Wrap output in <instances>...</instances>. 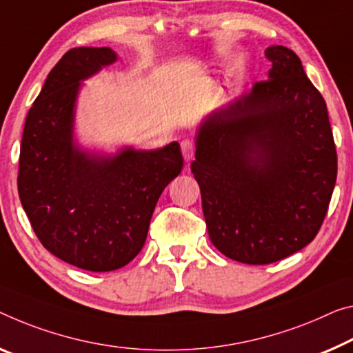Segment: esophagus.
Returning a JSON list of instances; mask_svg holds the SVG:
<instances>
[{"mask_svg":"<svg viewBox=\"0 0 353 353\" xmlns=\"http://www.w3.org/2000/svg\"><path fill=\"white\" fill-rule=\"evenodd\" d=\"M181 151H183V156L186 161H191L194 158V153H195V146L191 142V140H183L181 142Z\"/></svg>","mask_w":353,"mask_h":353,"instance_id":"esophagus-1","label":"esophagus"}]
</instances>
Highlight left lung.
<instances>
[{"mask_svg": "<svg viewBox=\"0 0 353 353\" xmlns=\"http://www.w3.org/2000/svg\"><path fill=\"white\" fill-rule=\"evenodd\" d=\"M265 55L268 80L203 118L191 164L211 243L249 265L314 240L338 173L327 104L300 58L283 46Z\"/></svg>", "mask_w": 353, "mask_h": 353, "instance_id": "left-lung-1", "label": "left lung"}]
</instances>
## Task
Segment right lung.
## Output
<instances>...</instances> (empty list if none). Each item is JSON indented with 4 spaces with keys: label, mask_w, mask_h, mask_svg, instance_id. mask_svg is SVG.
I'll return each mask as SVG.
<instances>
[{
    "label": "right lung",
    "mask_w": 353,
    "mask_h": 353,
    "mask_svg": "<svg viewBox=\"0 0 353 353\" xmlns=\"http://www.w3.org/2000/svg\"><path fill=\"white\" fill-rule=\"evenodd\" d=\"M118 59L110 47L66 52L47 75L25 121L19 195L53 256L88 271H112L142 251L156 203L180 175V143L159 150L90 151L74 137L83 80Z\"/></svg>",
    "instance_id": "add662e5"
}]
</instances>
